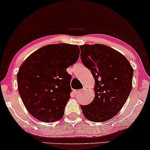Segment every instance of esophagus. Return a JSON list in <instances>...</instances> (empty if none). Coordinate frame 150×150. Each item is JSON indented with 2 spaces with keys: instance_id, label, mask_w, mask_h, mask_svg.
I'll use <instances>...</instances> for the list:
<instances>
[{
  "instance_id": "obj_1",
  "label": "esophagus",
  "mask_w": 150,
  "mask_h": 150,
  "mask_svg": "<svg viewBox=\"0 0 150 150\" xmlns=\"http://www.w3.org/2000/svg\"><path fill=\"white\" fill-rule=\"evenodd\" d=\"M84 89H78V90H77L76 92H75V93H76V94H80V93H82V92H84Z\"/></svg>"
}]
</instances>
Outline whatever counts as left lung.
<instances>
[{"label": "left lung", "mask_w": 150, "mask_h": 150, "mask_svg": "<svg viewBox=\"0 0 150 150\" xmlns=\"http://www.w3.org/2000/svg\"><path fill=\"white\" fill-rule=\"evenodd\" d=\"M81 61L90 70L95 97L88 105H80L82 113L92 122L110 120L120 111L132 90L133 69L123 54L104 44L80 46Z\"/></svg>", "instance_id": "8db88e82"}]
</instances>
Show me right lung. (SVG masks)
<instances>
[{
    "mask_svg": "<svg viewBox=\"0 0 150 150\" xmlns=\"http://www.w3.org/2000/svg\"><path fill=\"white\" fill-rule=\"evenodd\" d=\"M79 52L77 45L49 44L20 65L17 75L19 94L34 118L48 123L63 117L71 92V75L66 69L76 63Z\"/></svg>",
    "mask_w": 150,
    "mask_h": 150,
    "instance_id": "add662e5",
    "label": "right lung"
}]
</instances>
